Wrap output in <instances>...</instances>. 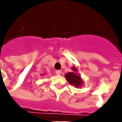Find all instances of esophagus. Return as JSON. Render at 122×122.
I'll return each instance as SVG.
<instances>
[{"label": "esophagus", "instance_id": "esophagus-1", "mask_svg": "<svg viewBox=\"0 0 122 122\" xmlns=\"http://www.w3.org/2000/svg\"><path fill=\"white\" fill-rule=\"evenodd\" d=\"M55 72H56V75H60V74H61V73H62V72H61L60 71H56Z\"/></svg>", "mask_w": 122, "mask_h": 122}]
</instances>
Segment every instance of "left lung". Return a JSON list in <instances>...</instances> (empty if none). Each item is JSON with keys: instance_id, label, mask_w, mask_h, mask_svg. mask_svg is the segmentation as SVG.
Wrapping results in <instances>:
<instances>
[{"instance_id": "8db88e82", "label": "left lung", "mask_w": 122, "mask_h": 122, "mask_svg": "<svg viewBox=\"0 0 122 122\" xmlns=\"http://www.w3.org/2000/svg\"><path fill=\"white\" fill-rule=\"evenodd\" d=\"M72 72H69L65 74V77L71 85H74L76 88L81 87L83 84V81L81 78V76L76 73L77 68H76L75 67H72Z\"/></svg>"}]
</instances>
